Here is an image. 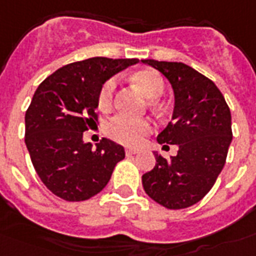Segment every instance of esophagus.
<instances>
[{"instance_id":"34e87169","label":"esophagus","mask_w":256,"mask_h":256,"mask_svg":"<svg viewBox=\"0 0 256 256\" xmlns=\"http://www.w3.org/2000/svg\"><path fill=\"white\" fill-rule=\"evenodd\" d=\"M136 152H138V150H136V148H126V156H134V154H136Z\"/></svg>"}]
</instances>
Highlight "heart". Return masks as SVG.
I'll return each mask as SVG.
<instances>
[{
  "label": "heart",
  "instance_id": "obj_1",
  "mask_svg": "<svg viewBox=\"0 0 256 256\" xmlns=\"http://www.w3.org/2000/svg\"><path fill=\"white\" fill-rule=\"evenodd\" d=\"M132 80L140 87L143 94L156 100L165 91V80L156 70L142 69L134 74ZM116 82L113 79L106 80L100 87L98 94L100 109L108 110L114 102ZM152 130V124L147 118H130L126 116H116L106 124V134L113 139L126 146H139Z\"/></svg>",
  "mask_w": 256,
  "mask_h": 256
}]
</instances>
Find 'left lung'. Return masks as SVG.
Wrapping results in <instances>:
<instances>
[{
	"label": "left lung",
	"mask_w": 256,
	"mask_h": 256,
	"mask_svg": "<svg viewBox=\"0 0 256 256\" xmlns=\"http://www.w3.org/2000/svg\"><path fill=\"white\" fill-rule=\"evenodd\" d=\"M160 70L174 91L172 121L156 136L161 144H177L176 156L156 154V166L142 176L148 196L178 210L202 200L226 161L232 142V116L221 91L204 74L182 62L143 60Z\"/></svg>",
	"instance_id": "8db88e82"
}]
</instances>
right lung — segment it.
Segmentation results:
<instances>
[{
    "mask_svg": "<svg viewBox=\"0 0 256 256\" xmlns=\"http://www.w3.org/2000/svg\"><path fill=\"white\" fill-rule=\"evenodd\" d=\"M138 58L92 57L48 76L26 112V146L46 188L66 202H82L109 182L124 147L102 139L92 148L83 132L98 121V94L110 76Z\"/></svg>",
    "mask_w": 256,
    "mask_h": 256,
    "instance_id": "1",
    "label": "right lung"
}]
</instances>
